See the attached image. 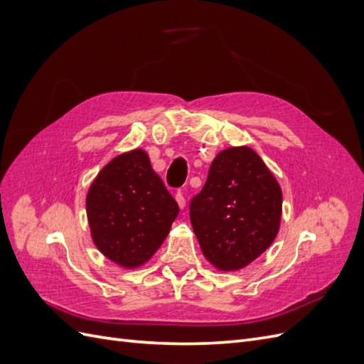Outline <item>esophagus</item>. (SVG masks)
<instances>
[{
    "instance_id": "esophagus-1",
    "label": "esophagus",
    "mask_w": 364,
    "mask_h": 364,
    "mask_svg": "<svg viewBox=\"0 0 364 364\" xmlns=\"http://www.w3.org/2000/svg\"><path fill=\"white\" fill-rule=\"evenodd\" d=\"M176 202H178V205H179V208H181V209H183V208H185L186 200H185V196H183V193H182V191H179L178 194H176Z\"/></svg>"
}]
</instances>
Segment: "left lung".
<instances>
[{"label":"left lung","instance_id":"left-lung-1","mask_svg":"<svg viewBox=\"0 0 364 364\" xmlns=\"http://www.w3.org/2000/svg\"><path fill=\"white\" fill-rule=\"evenodd\" d=\"M282 191L267 165L250 147L220 151L190 218L205 258L222 272L246 267L277 238Z\"/></svg>","mask_w":364,"mask_h":364}]
</instances>
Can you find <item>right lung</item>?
Wrapping results in <instances>:
<instances>
[{"label":"right lung","instance_id":"add662e5","mask_svg":"<svg viewBox=\"0 0 364 364\" xmlns=\"http://www.w3.org/2000/svg\"><path fill=\"white\" fill-rule=\"evenodd\" d=\"M94 245L124 269L147 262L168 235L179 206L141 149L102 168L86 196Z\"/></svg>","mask_w":364,"mask_h":364}]
</instances>
